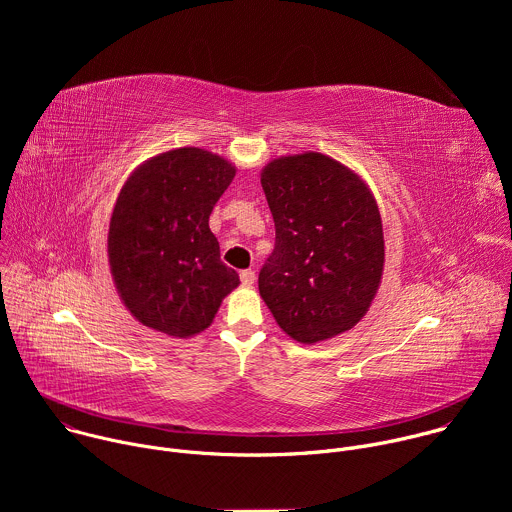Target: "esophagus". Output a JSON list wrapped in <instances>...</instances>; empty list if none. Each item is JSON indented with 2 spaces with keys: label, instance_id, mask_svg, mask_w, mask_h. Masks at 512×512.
I'll use <instances>...</instances> for the list:
<instances>
[{
  "label": "esophagus",
  "instance_id": "obj_1",
  "mask_svg": "<svg viewBox=\"0 0 512 512\" xmlns=\"http://www.w3.org/2000/svg\"><path fill=\"white\" fill-rule=\"evenodd\" d=\"M241 283H243L245 287H251V285L255 283V271H253V269L241 271Z\"/></svg>",
  "mask_w": 512,
  "mask_h": 512
}]
</instances>
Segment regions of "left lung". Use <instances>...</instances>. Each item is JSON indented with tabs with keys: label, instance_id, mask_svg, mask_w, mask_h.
I'll return each instance as SVG.
<instances>
[{
	"label": "left lung",
	"instance_id": "obj_1",
	"mask_svg": "<svg viewBox=\"0 0 512 512\" xmlns=\"http://www.w3.org/2000/svg\"><path fill=\"white\" fill-rule=\"evenodd\" d=\"M275 249L259 294L279 328L316 344L354 328L383 277L377 200L354 170L318 152L281 156L261 170Z\"/></svg>",
	"mask_w": 512,
	"mask_h": 512
}]
</instances>
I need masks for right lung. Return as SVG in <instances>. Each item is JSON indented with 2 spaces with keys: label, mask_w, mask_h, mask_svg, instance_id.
Segmentation results:
<instances>
[{
  "label": "right lung",
  "mask_w": 512,
  "mask_h": 512,
  "mask_svg": "<svg viewBox=\"0 0 512 512\" xmlns=\"http://www.w3.org/2000/svg\"><path fill=\"white\" fill-rule=\"evenodd\" d=\"M237 174L212 152L178 148L139 164L113 206L107 253L131 316L172 338L206 330L241 283L221 261L210 212Z\"/></svg>",
  "instance_id": "right-lung-1"
}]
</instances>
